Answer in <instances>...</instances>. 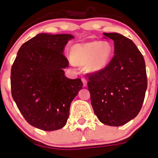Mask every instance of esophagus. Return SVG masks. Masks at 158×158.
Segmentation results:
<instances>
[{"instance_id":"esophagus-1","label":"esophagus","mask_w":158,"mask_h":158,"mask_svg":"<svg viewBox=\"0 0 158 158\" xmlns=\"http://www.w3.org/2000/svg\"><path fill=\"white\" fill-rule=\"evenodd\" d=\"M82 83H83V86H86V85H87V80H86L85 78L82 77Z\"/></svg>"}]
</instances>
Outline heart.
<instances>
[{"label":"heart","mask_w":158,"mask_h":158,"mask_svg":"<svg viewBox=\"0 0 158 158\" xmlns=\"http://www.w3.org/2000/svg\"><path fill=\"white\" fill-rule=\"evenodd\" d=\"M71 60L78 65H85L89 72H97L107 65L112 56V47L106 41L78 44L71 48Z\"/></svg>","instance_id":"obj_1"}]
</instances>
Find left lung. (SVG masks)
I'll return each mask as SVG.
<instances>
[{
  "instance_id": "1",
  "label": "left lung",
  "mask_w": 158,
  "mask_h": 158,
  "mask_svg": "<svg viewBox=\"0 0 158 158\" xmlns=\"http://www.w3.org/2000/svg\"><path fill=\"white\" fill-rule=\"evenodd\" d=\"M114 41V56L106 67L87 74L93 109L102 123L123 126L140 111L147 88L145 61L135 44L119 33H104Z\"/></svg>"
}]
</instances>
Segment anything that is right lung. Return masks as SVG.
Returning a JSON list of instances; mask_svg holds the SVG:
<instances>
[{
    "instance_id": "obj_1",
    "label": "right lung",
    "mask_w": 158,
    "mask_h": 158,
    "mask_svg": "<svg viewBox=\"0 0 158 158\" xmlns=\"http://www.w3.org/2000/svg\"><path fill=\"white\" fill-rule=\"evenodd\" d=\"M73 37L40 33L22 45L11 66L13 99L26 122L37 129L64 127L71 103L82 89L80 79H68L63 70L69 66L63 50Z\"/></svg>"
}]
</instances>
